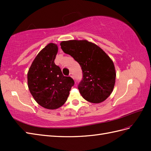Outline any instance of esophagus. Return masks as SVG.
Wrapping results in <instances>:
<instances>
[{
    "instance_id": "esophagus-1",
    "label": "esophagus",
    "mask_w": 151,
    "mask_h": 151,
    "mask_svg": "<svg viewBox=\"0 0 151 151\" xmlns=\"http://www.w3.org/2000/svg\"><path fill=\"white\" fill-rule=\"evenodd\" d=\"M69 76H70V77L73 78L74 79V76H73V73H70L69 74Z\"/></svg>"
}]
</instances>
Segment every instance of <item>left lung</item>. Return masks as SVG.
<instances>
[{"label": "left lung", "mask_w": 151, "mask_h": 151, "mask_svg": "<svg viewBox=\"0 0 151 151\" xmlns=\"http://www.w3.org/2000/svg\"><path fill=\"white\" fill-rule=\"evenodd\" d=\"M61 48L81 65L83 78L78 89L82 97L92 103H100L111 93L115 82L113 61L104 51L87 40L62 41Z\"/></svg>", "instance_id": "left-lung-1"}]
</instances>
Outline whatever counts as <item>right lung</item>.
<instances>
[{
  "mask_svg": "<svg viewBox=\"0 0 151 151\" xmlns=\"http://www.w3.org/2000/svg\"><path fill=\"white\" fill-rule=\"evenodd\" d=\"M58 50L57 45L48 44L35 58L27 75L28 89L35 101L49 110L63 105L75 84L54 63Z\"/></svg>",
  "mask_w": 151,
  "mask_h": 151,
  "instance_id": "1",
  "label": "right lung"
}]
</instances>
